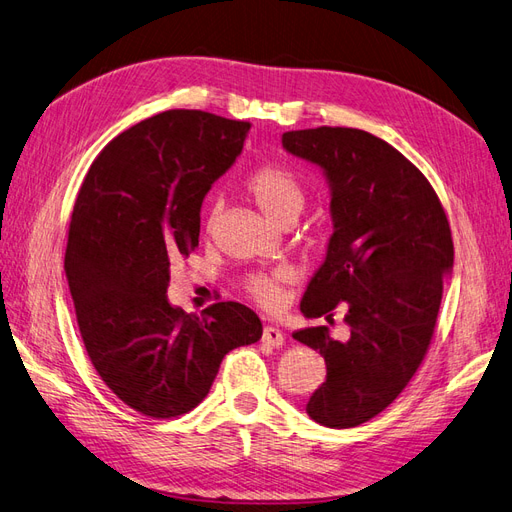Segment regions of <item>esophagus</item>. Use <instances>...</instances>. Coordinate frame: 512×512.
I'll return each mask as SVG.
<instances>
[{
  "mask_svg": "<svg viewBox=\"0 0 512 512\" xmlns=\"http://www.w3.org/2000/svg\"><path fill=\"white\" fill-rule=\"evenodd\" d=\"M262 344H267L271 348H280L284 346V333L275 327H265V331H262Z\"/></svg>",
  "mask_w": 512,
  "mask_h": 512,
  "instance_id": "esophagus-1",
  "label": "esophagus"
}]
</instances>
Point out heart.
I'll return each instance as SVG.
<instances>
[{
	"label": "heart",
	"mask_w": 512,
	"mask_h": 512,
	"mask_svg": "<svg viewBox=\"0 0 512 512\" xmlns=\"http://www.w3.org/2000/svg\"><path fill=\"white\" fill-rule=\"evenodd\" d=\"M247 192L254 198L258 209L267 215V220L280 224L286 218H299L305 205V192L299 179L286 168L265 166L247 179ZM292 280V273L282 269L271 275H254L247 280L245 288L252 297L265 307H277L282 301V286Z\"/></svg>",
	"instance_id": "b5f03b06"
}]
</instances>
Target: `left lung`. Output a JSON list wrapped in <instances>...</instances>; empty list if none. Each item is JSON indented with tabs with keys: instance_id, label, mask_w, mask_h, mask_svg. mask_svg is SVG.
<instances>
[{
	"instance_id": "1",
	"label": "left lung",
	"mask_w": 512,
	"mask_h": 512,
	"mask_svg": "<svg viewBox=\"0 0 512 512\" xmlns=\"http://www.w3.org/2000/svg\"><path fill=\"white\" fill-rule=\"evenodd\" d=\"M282 145L322 170L331 196L333 235L301 312L333 320L342 305L350 327L346 342L327 327L292 335L327 363L305 410L348 429L391 406L425 359L453 271L451 228L421 170L374 134L322 126L286 132Z\"/></svg>"
}]
</instances>
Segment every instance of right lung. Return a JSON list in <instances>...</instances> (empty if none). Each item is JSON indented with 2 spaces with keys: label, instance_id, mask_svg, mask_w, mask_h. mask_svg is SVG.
Wrapping results in <instances>:
<instances>
[{
  "label": "right lung",
  "instance_id": "1",
  "mask_svg": "<svg viewBox=\"0 0 512 512\" xmlns=\"http://www.w3.org/2000/svg\"><path fill=\"white\" fill-rule=\"evenodd\" d=\"M250 123L166 111L108 143L79 190L66 277L83 344L123 404L153 418L203 401L224 356L262 322L235 301L205 316L170 305V265L198 245L200 207L241 156Z\"/></svg>",
  "mask_w": 512,
  "mask_h": 512
}]
</instances>
